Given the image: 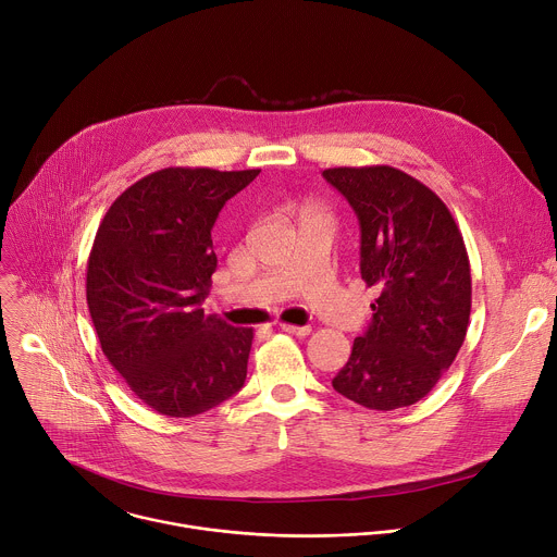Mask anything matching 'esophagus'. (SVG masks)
Wrapping results in <instances>:
<instances>
[{"label":"esophagus","mask_w":557,"mask_h":557,"mask_svg":"<svg viewBox=\"0 0 557 557\" xmlns=\"http://www.w3.org/2000/svg\"><path fill=\"white\" fill-rule=\"evenodd\" d=\"M281 330L283 332H287V334H294V336H307L312 332V327H307V325H287V323H281Z\"/></svg>","instance_id":"obj_1"}]
</instances>
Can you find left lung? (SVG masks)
Listing matches in <instances>:
<instances>
[{"mask_svg": "<svg viewBox=\"0 0 557 557\" xmlns=\"http://www.w3.org/2000/svg\"><path fill=\"white\" fill-rule=\"evenodd\" d=\"M323 176L358 216L360 276L379 289L372 323L332 385L367 409L409 407L434 389L467 336L462 234L443 199L398 168H327Z\"/></svg>", "mask_w": 557, "mask_h": 557, "instance_id": "left-lung-1", "label": "left lung"}]
</instances>
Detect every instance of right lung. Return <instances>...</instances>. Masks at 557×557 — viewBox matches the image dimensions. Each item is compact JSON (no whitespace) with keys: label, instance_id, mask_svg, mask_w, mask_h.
I'll return each instance as SVG.
<instances>
[{"label":"right lung","instance_id":"right-lung-1","mask_svg":"<svg viewBox=\"0 0 557 557\" xmlns=\"http://www.w3.org/2000/svg\"><path fill=\"white\" fill-rule=\"evenodd\" d=\"M261 170L163 168L106 212L86 300L108 362L157 413L190 418L234 396L255 332L203 312L216 255L214 221Z\"/></svg>","mask_w":557,"mask_h":557}]
</instances>
